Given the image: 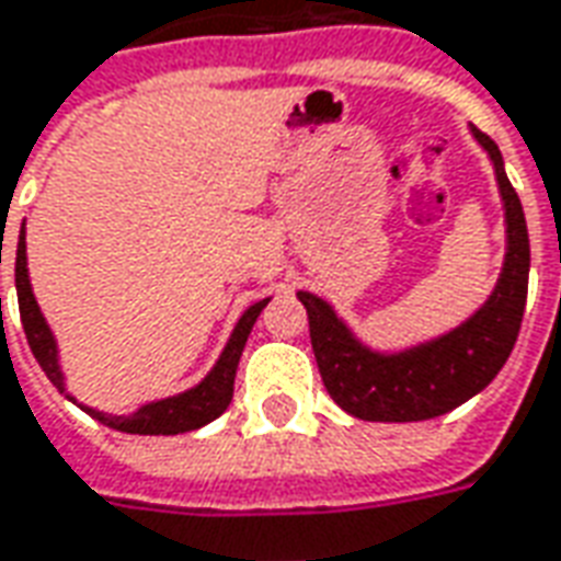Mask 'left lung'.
<instances>
[{"instance_id":"8db88e82","label":"left lung","mask_w":561,"mask_h":561,"mask_svg":"<svg viewBox=\"0 0 561 561\" xmlns=\"http://www.w3.org/2000/svg\"><path fill=\"white\" fill-rule=\"evenodd\" d=\"M473 136L495 163L507 218L501 279L473 319L425 346L401 355H379L348 334L334 309L316 294H297L307 307L309 340L324 389L346 413L364 422H422L456 410L499 376L519 336L528 294L526 215L504 172L499 145L477 127Z\"/></svg>"}]
</instances>
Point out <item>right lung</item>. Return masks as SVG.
<instances>
[{"label":"right lung","instance_id":"1","mask_svg":"<svg viewBox=\"0 0 561 561\" xmlns=\"http://www.w3.org/2000/svg\"><path fill=\"white\" fill-rule=\"evenodd\" d=\"M14 282H18V304H21V321L26 331V343L33 348L35 362L42 364V370L50 382L62 391V374L57 364V343L50 334L48 321L42 316V309L35 304L33 288H30V276H26V237L21 230L18 240V261H14ZM267 307V300L254 304L242 312L240 324L233 328L230 343L221 352V358L213 367V374L199 382L197 389L175 394L167 401L145 403L139 413L133 416H105L96 410H88L90 416L105 422L108 428L127 431V434H185V431L203 428L206 422H213L225 413L233 398V379H237V367H240V355L245 348V340L252 334V324L261 316V309Z\"/></svg>","mask_w":561,"mask_h":561}]
</instances>
